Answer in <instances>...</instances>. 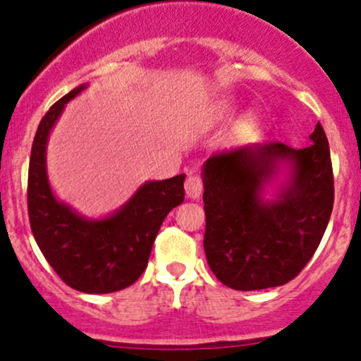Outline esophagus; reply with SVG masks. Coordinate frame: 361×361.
I'll list each match as a JSON object with an SVG mask.
<instances>
[{
	"label": "esophagus",
	"mask_w": 361,
	"mask_h": 361,
	"mask_svg": "<svg viewBox=\"0 0 361 361\" xmlns=\"http://www.w3.org/2000/svg\"><path fill=\"white\" fill-rule=\"evenodd\" d=\"M185 192L190 199H199L202 194V180L197 174H190L185 181Z\"/></svg>",
	"instance_id": "34e87169"
}]
</instances>
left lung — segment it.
Returning <instances> with one entry per match:
<instances>
[{
    "label": "left lung",
    "instance_id": "8db88e82",
    "mask_svg": "<svg viewBox=\"0 0 361 361\" xmlns=\"http://www.w3.org/2000/svg\"><path fill=\"white\" fill-rule=\"evenodd\" d=\"M307 148L279 141L214 154L204 162V251L213 274L232 290H264L292 281L307 265L334 207L330 147L316 123ZM285 159L290 181L265 203L263 185Z\"/></svg>",
    "mask_w": 361,
    "mask_h": 361
}]
</instances>
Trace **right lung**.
<instances>
[{"label": "right lung", "instance_id": "add662e5", "mask_svg": "<svg viewBox=\"0 0 361 361\" xmlns=\"http://www.w3.org/2000/svg\"><path fill=\"white\" fill-rule=\"evenodd\" d=\"M80 85L50 106L35 134L27 174V213L43 257L61 279L83 293H111L137 281L147 269L164 218L185 199V174L148 181L116 213L87 220L52 194L45 169L50 129Z\"/></svg>", "mask_w": 361, "mask_h": 361}]
</instances>
